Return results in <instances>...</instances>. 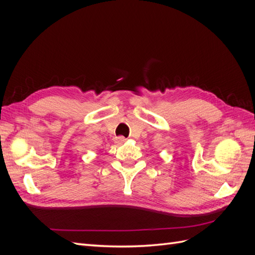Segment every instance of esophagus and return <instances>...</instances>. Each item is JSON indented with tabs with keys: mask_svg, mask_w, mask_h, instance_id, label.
Instances as JSON below:
<instances>
[{
	"mask_svg": "<svg viewBox=\"0 0 255 255\" xmlns=\"http://www.w3.org/2000/svg\"><path fill=\"white\" fill-rule=\"evenodd\" d=\"M127 139L123 136H116L115 138H114V141L116 142V143H118V144H121V143H123L125 142Z\"/></svg>",
	"mask_w": 255,
	"mask_h": 255,
	"instance_id": "34e87169",
	"label": "esophagus"
}]
</instances>
